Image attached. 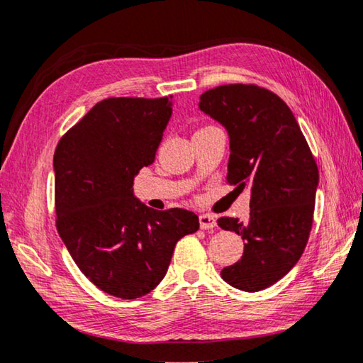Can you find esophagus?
<instances>
[{
	"instance_id": "esophagus-1",
	"label": "esophagus",
	"mask_w": 363,
	"mask_h": 363,
	"mask_svg": "<svg viewBox=\"0 0 363 363\" xmlns=\"http://www.w3.org/2000/svg\"><path fill=\"white\" fill-rule=\"evenodd\" d=\"M199 227L203 230H212L217 227V220L213 216H209V213H203V216L199 217Z\"/></svg>"
}]
</instances>
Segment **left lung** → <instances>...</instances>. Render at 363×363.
<instances>
[{
  "instance_id": "8db88e82",
  "label": "left lung",
  "mask_w": 363,
  "mask_h": 363,
  "mask_svg": "<svg viewBox=\"0 0 363 363\" xmlns=\"http://www.w3.org/2000/svg\"><path fill=\"white\" fill-rule=\"evenodd\" d=\"M199 109L227 128V182L251 188L245 222L222 217V230L245 241V252L220 275L233 288L255 293L298 264L313 222L318 167L286 103L257 85H222L201 94Z\"/></svg>"
}]
</instances>
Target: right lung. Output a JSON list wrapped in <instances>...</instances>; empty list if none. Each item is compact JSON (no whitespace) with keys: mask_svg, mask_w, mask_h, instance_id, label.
I'll return each mask as SVG.
<instances>
[{"mask_svg":"<svg viewBox=\"0 0 363 363\" xmlns=\"http://www.w3.org/2000/svg\"><path fill=\"white\" fill-rule=\"evenodd\" d=\"M170 116L172 96L103 99L59 140L52 160L59 236L83 275L121 299L156 288L177 241L199 228L193 212L154 211L133 196Z\"/></svg>","mask_w":363,"mask_h":363,"instance_id":"obj_1","label":"right lung"}]
</instances>
